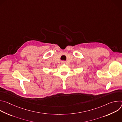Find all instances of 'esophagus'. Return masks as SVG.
I'll return each instance as SVG.
<instances>
[{
  "label": "esophagus",
  "mask_w": 122,
  "mask_h": 122,
  "mask_svg": "<svg viewBox=\"0 0 122 122\" xmlns=\"http://www.w3.org/2000/svg\"><path fill=\"white\" fill-rule=\"evenodd\" d=\"M61 63H62V64H64L65 63V61H62V62H61Z\"/></svg>",
  "instance_id": "34e87169"
}]
</instances>
